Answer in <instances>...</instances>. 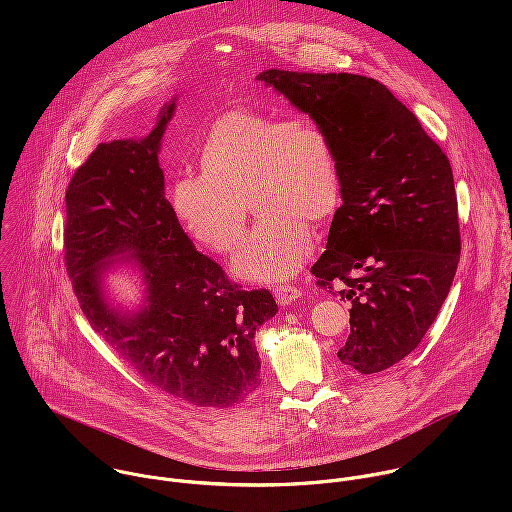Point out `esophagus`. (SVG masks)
Returning <instances> with one entry per match:
<instances>
[{"label":"esophagus","instance_id":"esophagus-1","mask_svg":"<svg viewBox=\"0 0 512 512\" xmlns=\"http://www.w3.org/2000/svg\"><path fill=\"white\" fill-rule=\"evenodd\" d=\"M273 296H275V300H277L279 304L287 306V304L298 302L304 294H302V289L296 287V285H279V287L273 289Z\"/></svg>","mask_w":512,"mask_h":512}]
</instances>
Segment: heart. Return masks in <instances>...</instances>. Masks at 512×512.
<instances>
[{
	"mask_svg": "<svg viewBox=\"0 0 512 512\" xmlns=\"http://www.w3.org/2000/svg\"><path fill=\"white\" fill-rule=\"evenodd\" d=\"M202 172L174 178L170 204L200 245L229 253L247 225V204L261 216L233 271L249 281L294 277L314 247L310 225L340 202V166L328 133L310 119L233 109L208 131Z\"/></svg>",
	"mask_w": 512,
	"mask_h": 512,
	"instance_id": "b5f03b06",
	"label": "heart"
}]
</instances>
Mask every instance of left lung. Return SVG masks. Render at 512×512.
Here are the masks:
<instances>
[{
    "instance_id": "left-lung-1",
    "label": "left lung",
    "mask_w": 512,
    "mask_h": 512,
    "mask_svg": "<svg viewBox=\"0 0 512 512\" xmlns=\"http://www.w3.org/2000/svg\"><path fill=\"white\" fill-rule=\"evenodd\" d=\"M257 81L332 139L342 204L312 273L352 304L338 358L381 373L415 350L450 294L460 261L450 160L375 79L269 68Z\"/></svg>"
}]
</instances>
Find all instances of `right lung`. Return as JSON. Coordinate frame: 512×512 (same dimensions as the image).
<instances>
[{"mask_svg":"<svg viewBox=\"0 0 512 512\" xmlns=\"http://www.w3.org/2000/svg\"><path fill=\"white\" fill-rule=\"evenodd\" d=\"M168 101L139 139L97 145L66 188L64 263L81 310L129 367L160 391L233 407L261 385L255 332L277 314L267 289L245 291L182 231L160 168ZM125 264L142 302L115 305L106 277Z\"/></svg>","mask_w":512,"mask_h":512,"instance_id":"1","label":"right lung"}]
</instances>
